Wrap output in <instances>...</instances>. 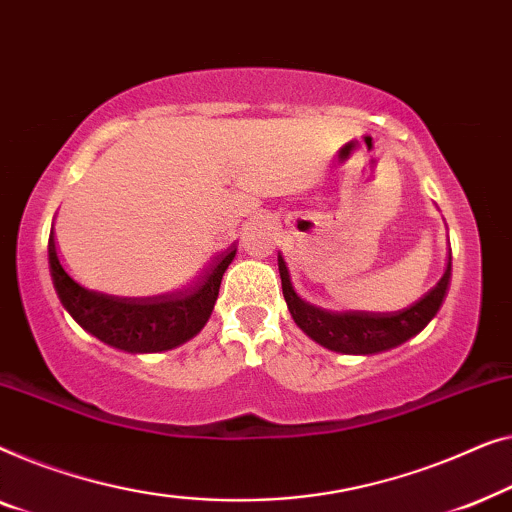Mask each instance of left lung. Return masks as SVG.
Returning a JSON list of instances; mask_svg holds the SVG:
<instances>
[{
  "mask_svg": "<svg viewBox=\"0 0 512 512\" xmlns=\"http://www.w3.org/2000/svg\"><path fill=\"white\" fill-rule=\"evenodd\" d=\"M280 283H283V297L287 301L294 322L304 329L313 341L325 345L329 350L345 352V355H373V352L390 350L401 345L429 325L431 318L441 308L445 294H448L452 276V255H448V269L443 278L424 294V297L410 308L394 313H366V311H325L308 304L292 290L290 273H287L285 259L278 255Z\"/></svg>",
  "mask_w": 512,
  "mask_h": 512,
  "instance_id": "obj_1",
  "label": "left lung"
}]
</instances>
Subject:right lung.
<instances>
[{
	"instance_id": "1",
	"label": "right lung",
	"mask_w": 512,
	"mask_h": 512,
	"mask_svg": "<svg viewBox=\"0 0 512 512\" xmlns=\"http://www.w3.org/2000/svg\"><path fill=\"white\" fill-rule=\"evenodd\" d=\"M236 246L215 257L204 276L187 290L157 297H113L78 285L64 271L53 232L48 239V264L57 297L78 325L99 341L127 352H160L190 341L211 318L222 273L232 264Z\"/></svg>"
}]
</instances>
